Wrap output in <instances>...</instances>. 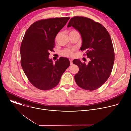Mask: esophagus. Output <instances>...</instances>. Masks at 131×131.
I'll return each mask as SVG.
<instances>
[{
  "label": "esophagus",
  "instance_id": "esophagus-1",
  "mask_svg": "<svg viewBox=\"0 0 131 131\" xmlns=\"http://www.w3.org/2000/svg\"><path fill=\"white\" fill-rule=\"evenodd\" d=\"M69 62H70V65H72V60H69Z\"/></svg>",
  "mask_w": 131,
  "mask_h": 131
}]
</instances>
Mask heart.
Segmentation results:
<instances>
[{
  "mask_svg": "<svg viewBox=\"0 0 131 131\" xmlns=\"http://www.w3.org/2000/svg\"><path fill=\"white\" fill-rule=\"evenodd\" d=\"M74 31H77L73 30L70 31L69 33H71ZM76 50V48H66L62 50L60 52V54L61 55L63 56L64 57H72L74 55V52Z\"/></svg>",
  "mask_w": 131,
  "mask_h": 131,
  "instance_id": "obj_1",
  "label": "heart"
}]
</instances>
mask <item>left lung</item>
<instances>
[{
	"mask_svg": "<svg viewBox=\"0 0 131 131\" xmlns=\"http://www.w3.org/2000/svg\"><path fill=\"white\" fill-rule=\"evenodd\" d=\"M70 26L80 33L82 40L80 50L85 51L91 60L88 65L78 59L73 60L79 69L74 80L83 89L95 90L107 80L113 69L115 52L110 35L101 24L86 17H72L67 25Z\"/></svg>",
	"mask_w": 131,
	"mask_h": 131,
	"instance_id": "8db88e82",
	"label": "left lung"
}]
</instances>
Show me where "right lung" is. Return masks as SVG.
Masks as SVG:
<instances>
[{"label": "right lung", "instance_id": "1", "mask_svg": "<svg viewBox=\"0 0 131 131\" xmlns=\"http://www.w3.org/2000/svg\"><path fill=\"white\" fill-rule=\"evenodd\" d=\"M69 17L37 21L26 30L21 48V64L29 82L36 88L49 90L57 86L69 66L68 59L61 57L53 63L49 59L53 51L55 38Z\"/></svg>", "mask_w": 131, "mask_h": 131}]
</instances>
